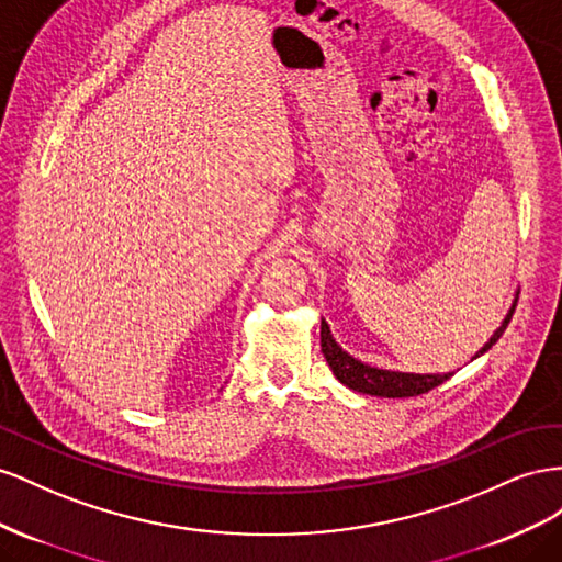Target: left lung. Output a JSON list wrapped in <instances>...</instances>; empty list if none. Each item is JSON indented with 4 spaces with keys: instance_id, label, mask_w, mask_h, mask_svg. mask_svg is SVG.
<instances>
[{
    "instance_id": "8db88e82",
    "label": "left lung",
    "mask_w": 562,
    "mask_h": 562,
    "mask_svg": "<svg viewBox=\"0 0 562 562\" xmlns=\"http://www.w3.org/2000/svg\"><path fill=\"white\" fill-rule=\"evenodd\" d=\"M516 303H518V294H516V299H513V306L508 308L506 317L502 319V325L496 327V331L490 336V341L475 352V358L483 356V352H487L496 341H499V336L504 334L506 325L510 323L513 311H516ZM319 346H323V352L327 358V364L331 367L334 376L339 379L344 386L358 391V393H367V395L412 397V395L428 393L430 389L440 386L442 381L452 376V372H447V374H409V372L379 370V367L364 364L362 360L348 356V352L334 341V336H331L329 325L325 323V319H323V325H319Z\"/></svg>"
}]
</instances>
